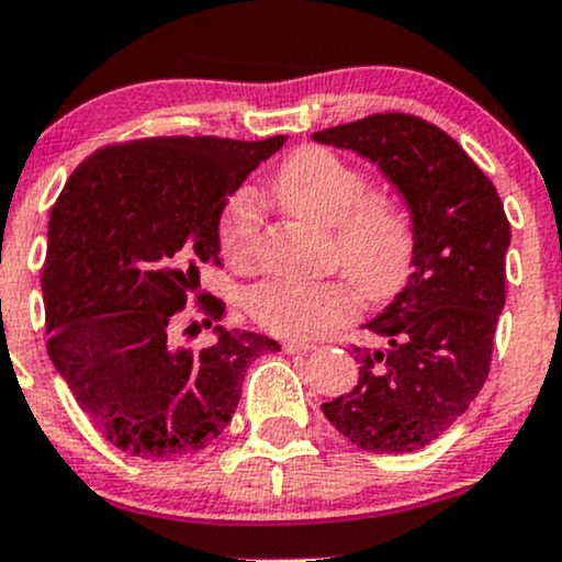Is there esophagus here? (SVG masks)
Returning a JSON list of instances; mask_svg holds the SVG:
<instances>
[{"label":"esophagus","mask_w":562,"mask_h":562,"mask_svg":"<svg viewBox=\"0 0 562 562\" xmlns=\"http://www.w3.org/2000/svg\"><path fill=\"white\" fill-rule=\"evenodd\" d=\"M314 344H308V340H285L282 344V351L285 353H306V351H314Z\"/></svg>","instance_id":"34e87169"}]
</instances>
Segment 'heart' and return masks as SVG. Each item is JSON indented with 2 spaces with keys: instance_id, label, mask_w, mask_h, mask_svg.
<instances>
[{
  "instance_id": "heart-1",
  "label": "heart",
  "mask_w": 562,
  "mask_h": 562,
  "mask_svg": "<svg viewBox=\"0 0 562 562\" xmlns=\"http://www.w3.org/2000/svg\"><path fill=\"white\" fill-rule=\"evenodd\" d=\"M274 195L293 216L335 227L344 272L362 299L385 301L404 288L415 254L409 218L398 205L370 198V182L327 147H301L280 166ZM261 211L250 192L229 200L218 227L224 259L250 267L259 254ZM248 314L263 330L306 335L351 308L340 285L269 280L248 295Z\"/></svg>"
}]
</instances>
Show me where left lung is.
Masks as SVG:
<instances>
[{
  "mask_svg": "<svg viewBox=\"0 0 562 562\" xmlns=\"http://www.w3.org/2000/svg\"><path fill=\"white\" fill-rule=\"evenodd\" d=\"M312 139L378 166L415 235L406 285L364 322L380 346L351 348L359 383L322 412L364 451L423 449L465 415L488 375L505 308V205L473 158L417 115H367Z\"/></svg>",
  "mask_w": 562,
  "mask_h": 562,
  "instance_id": "1",
  "label": "left lung"
}]
</instances>
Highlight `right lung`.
I'll return each mask as SVG.
<instances>
[{"label":"right lung","instance_id":"right-lung-1","mask_svg":"<svg viewBox=\"0 0 562 562\" xmlns=\"http://www.w3.org/2000/svg\"><path fill=\"white\" fill-rule=\"evenodd\" d=\"M285 139H134L97 150L63 187L42 272L47 353L115 449L142 460L205 449L235 415L250 362L280 351L224 325L192 351L173 340V317L198 293V269L218 261L229 198ZM203 308L224 314L216 299Z\"/></svg>","mask_w":562,"mask_h":562}]
</instances>
